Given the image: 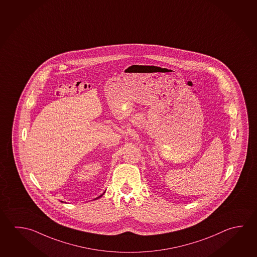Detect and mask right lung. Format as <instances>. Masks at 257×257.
<instances>
[{
  "mask_svg": "<svg viewBox=\"0 0 257 257\" xmlns=\"http://www.w3.org/2000/svg\"><path fill=\"white\" fill-rule=\"evenodd\" d=\"M103 195H104V193H103L102 195H100V196H98V197H97V198H95V199H98V198H99V197H101Z\"/></svg>",
  "mask_w": 257,
  "mask_h": 257,
  "instance_id": "right-lung-1",
  "label": "right lung"
}]
</instances>
